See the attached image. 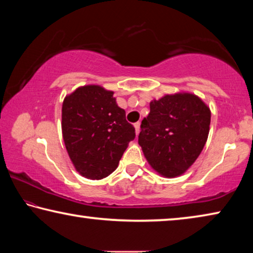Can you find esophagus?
<instances>
[{"instance_id":"obj_1","label":"esophagus","mask_w":253,"mask_h":253,"mask_svg":"<svg viewBox=\"0 0 253 253\" xmlns=\"http://www.w3.org/2000/svg\"><path fill=\"white\" fill-rule=\"evenodd\" d=\"M134 127H135L136 134H138L139 130H141V123H135V124H134Z\"/></svg>"}]
</instances>
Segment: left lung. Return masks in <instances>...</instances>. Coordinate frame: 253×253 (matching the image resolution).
I'll return each mask as SVG.
<instances>
[{"instance_id": "obj_1", "label": "left lung", "mask_w": 253, "mask_h": 253, "mask_svg": "<svg viewBox=\"0 0 253 253\" xmlns=\"http://www.w3.org/2000/svg\"><path fill=\"white\" fill-rule=\"evenodd\" d=\"M210 125V108L197 95L167 94L151 101L138 144L154 170L174 178L189 169L202 153Z\"/></svg>"}]
</instances>
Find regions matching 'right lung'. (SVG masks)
<instances>
[{
  "label": "right lung",
  "mask_w": 253,
  "mask_h": 253,
  "mask_svg": "<svg viewBox=\"0 0 253 253\" xmlns=\"http://www.w3.org/2000/svg\"><path fill=\"white\" fill-rule=\"evenodd\" d=\"M62 130L76 171L92 180L112 173L135 138V128L116 103L114 92L99 85L79 87L64 99Z\"/></svg>",
  "instance_id": "1"
}]
</instances>
